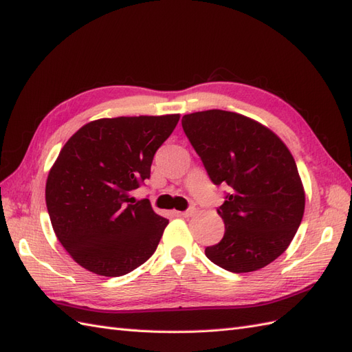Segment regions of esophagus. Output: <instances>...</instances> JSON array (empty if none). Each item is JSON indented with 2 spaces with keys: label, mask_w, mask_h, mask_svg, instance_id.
<instances>
[{
  "label": "esophagus",
  "mask_w": 352,
  "mask_h": 352,
  "mask_svg": "<svg viewBox=\"0 0 352 352\" xmlns=\"http://www.w3.org/2000/svg\"><path fill=\"white\" fill-rule=\"evenodd\" d=\"M197 213V210L194 209V208H191V209H188V210H185V212H181V217H184V218H191V217H194Z\"/></svg>",
  "instance_id": "esophagus-1"
}]
</instances>
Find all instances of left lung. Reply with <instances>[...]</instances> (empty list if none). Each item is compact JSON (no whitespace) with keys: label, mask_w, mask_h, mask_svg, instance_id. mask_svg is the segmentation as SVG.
I'll return each mask as SVG.
<instances>
[{"label":"left lung","mask_w":352,"mask_h":352,"mask_svg":"<svg viewBox=\"0 0 352 352\" xmlns=\"http://www.w3.org/2000/svg\"><path fill=\"white\" fill-rule=\"evenodd\" d=\"M182 126L215 185L226 233L206 256L233 273L263 269L293 241L305 212V188L287 144L270 128L234 111L185 115Z\"/></svg>","instance_id":"obj_1"}]
</instances>
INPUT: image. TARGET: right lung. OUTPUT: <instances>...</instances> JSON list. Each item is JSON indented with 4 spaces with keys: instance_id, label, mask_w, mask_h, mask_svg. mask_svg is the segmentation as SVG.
<instances>
[{
    "instance_id": "right-lung-1",
    "label": "right lung",
    "mask_w": 352,
    "mask_h": 352,
    "mask_svg": "<svg viewBox=\"0 0 352 352\" xmlns=\"http://www.w3.org/2000/svg\"><path fill=\"white\" fill-rule=\"evenodd\" d=\"M181 115L102 118L79 128L50 167L46 206L58 241L96 275L116 278L155 252L168 219L131 191Z\"/></svg>"
}]
</instances>
